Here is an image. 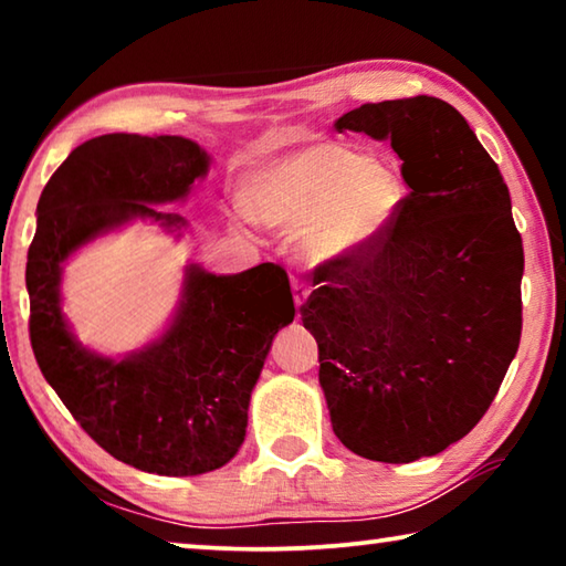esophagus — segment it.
<instances>
[{
  "mask_svg": "<svg viewBox=\"0 0 566 566\" xmlns=\"http://www.w3.org/2000/svg\"><path fill=\"white\" fill-rule=\"evenodd\" d=\"M292 294H294V306H296V310H302L304 302H306V296H310V286H306L304 282H300V280H294L292 282Z\"/></svg>",
  "mask_w": 566,
  "mask_h": 566,
  "instance_id": "obj_1",
  "label": "esophagus"
}]
</instances>
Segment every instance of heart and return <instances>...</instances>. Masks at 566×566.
<instances>
[{"label":"heart","instance_id":"heart-1","mask_svg":"<svg viewBox=\"0 0 566 566\" xmlns=\"http://www.w3.org/2000/svg\"><path fill=\"white\" fill-rule=\"evenodd\" d=\"M401 181L361 151L319 142L262 171L244 195L247 212L282 232H304V249L317 262L361 254L391 224Z\"/></svg>","mask_w":566,"mask_h":566}]
</instances>
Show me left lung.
<instances>
[{
    "label": "left lung",
    "instance_id": "obj_1",
    "mask_svg": "<svg viewBox=\"0 0 566 566\" xmlns=\"http://www.w3.org/2000/svg\"><path fill=\"white\" fill-rule=\"evenodd\" d=\"M334 129L389 142L411 191L375 244L319 266L302 322L339 442L407 464L467 437L500 391L522 337V237L500 167L452 104H361Z\"/></svg>",
    "mask_w": 566,
    "mask_h": 566
}]
</instances>
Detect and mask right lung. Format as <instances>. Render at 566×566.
Listing matches in <instances>:
<instances>
[{"label":"right lung","mask_w":566,"mask_h":566,"mask_svg":"<svg viewBox=\"0 0 566 566\" xmlns=\"http://www.w3.org/2000/svg\"><path fill=\"white\" fill-rule=\"evenodd\" d=\"M209 155L185 137L102 134L76 147L36 205L27 254L30 339L44 379L84 432L142 472L197 476L232 459L274 334L294 319L286 272L185 266L169 327L137 352L104 357L74 337L62 312L64 262L134 219L181 234L187 219L157 205L187 199Z\"/></svg>","instance_id":"1"}]
</instances>
